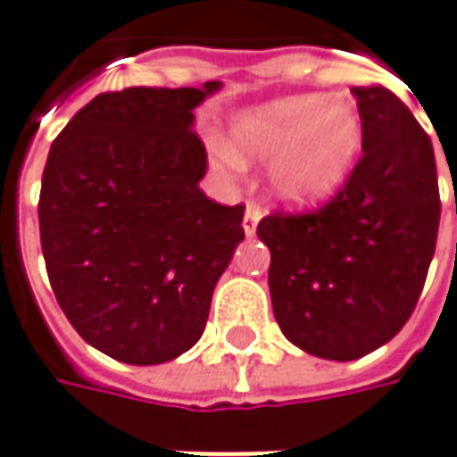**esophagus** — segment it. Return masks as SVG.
I'll return each mask as SVG.
<instances>
[{"instance_id":"esophagus-1","label":"esophagus","mask_w":457,"mask_h":457,"mask_svg":"<svg viewBox=\"0 0 457 457\" xmlns=\"http://www.w3.org/2000/svg\"><path fill=\"white\" fill-rule=\"evenodd\" d=\"M262 220V210L254 203H247V210H245V220H242V229H245V235L252 237L254 232H257V225H260Z\"/></svg>"}]
</instances>
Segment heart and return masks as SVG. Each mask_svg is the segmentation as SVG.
<instances>
[{"label":"heart","instance_id":"1","mask_svg":"<svg viewBox=\"0 0 457 457\" xmlns=\"http://www.w3.org/2000/svg\"><path fill=\"white\" fill-rule=\"evenodd\" d=\"M363 148V123L351 104L328 96L277 98L242 111L229 123L222 165L269 162L270 195L292 210H314L349 183Z\"/></svg>","mask_w":457,"mask_h":457}]
</instances>
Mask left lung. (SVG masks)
Returning a JSON list of instances; mask_svg holds the SVG:
<instances>
[{
	"instance_id": "8db88e82",
	"label": "left lung",
	"mask_w": 457,
	"mask_h": 457,
	"mask_svg": "<svg viewBox=\"0 0 457 457\" xmlns=\"http://www.w3.org/2000/svg\"><path fill=\"white\" fill-rule=\"evenodd\" d=\"M363 155L349 183L309 215L257 225L282 334L312 356L353 361L384 346L416 309L440 222L436 155L384 86H353Z\"/></svg>"
}]
</instances>
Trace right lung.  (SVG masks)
Segmentation results:
<instances>
[{
	"label": "right lung",
	"mask_w": 457,
	"mask_h": 457,
	"mask_svg": "<svg viewBox=\"0 0 457 457\" xmlns=\"http://www.w3.org/2000/svg\"><path fill=\"white\" fill-rule=\"evenodd\" d=\"M220 88L101 94L51 143L39 195L51 289L81 339L116 361L193 349L245 239V207L200 190L207 151L193 111Z\"/></svg>",
	"instance_id": "right-lung-1"
}]
</instances>
